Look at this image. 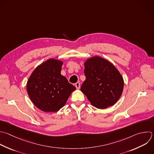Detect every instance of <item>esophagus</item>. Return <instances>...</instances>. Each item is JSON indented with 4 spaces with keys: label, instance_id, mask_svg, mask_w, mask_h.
Masks as SVG:
<instances>
[{
    "label": "esophagus",
    "instance_id": "1",
    "mask_svg": "<svg viewBox=\"0 0 154 154\" xmlns=\"http://www.w3.org/2000/svg\"><path fill=\"white\" fill-rule=\"evenodd\" d=\"M75 87L77 89H79L80 88V83L79 82H76L75 84Z\"/></svg>",
    "mask_w": 154,
    "mask_h": 154
}]
</instances>
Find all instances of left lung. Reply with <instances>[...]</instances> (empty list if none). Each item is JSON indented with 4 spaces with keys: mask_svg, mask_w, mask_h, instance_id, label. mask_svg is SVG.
Returning <instances> with one entry per match:
<instances>
[{
    "mask_svg": "<svg viewBox=\"0 0 154 154\" xmlns=\"http://www.w3.org/2000/svg\"><path fill=\"white\" fill-rule=\"evenodd\" d=\"M84 64L85 80L81 91L97 108L114 105L120 97L124 86L119 71L108 60L99 56L87 59Z\"/></svg>",
    "mask_w": 154,
    "mask_h": 154,
    "instance_id": "8db88e82",
    "label": "left lung"
}]
</instances>
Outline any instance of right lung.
Instances as JSON below:
<instances>
[{"instance_id": "right-lung-1", "label": "right lung", "mask_w": 154, "mask_h": 154, "mask_svg": "<svg viewBox=\"0 0 154 154\" xmlns=\"http://www.w3.org/2000/svg\"><path fill=\"white\" fill-rule=\"evenodd\" d=\"M63 64L61 60L49 59L34 69L27 81L29 98L37 108L44 112L58 111L76 90L61 75Z\"/></svg>"}]
</instances>
